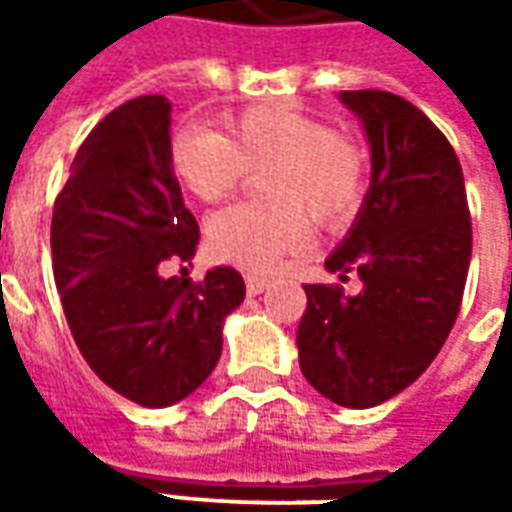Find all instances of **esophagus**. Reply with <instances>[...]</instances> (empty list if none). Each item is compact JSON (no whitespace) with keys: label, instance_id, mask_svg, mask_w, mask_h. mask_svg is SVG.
Masks as SVG:
<instances>
[{"label":"esophagus","instance_id":"esophagus-1","mask_svg":"<svg viewBox=\"0 0 512 512\" xmlns=\"http://www.w3.org/2000/svg\"><path fill=\"white\" fill-rule=\"evenodd\" d=\"M268 285H271V279H266V277H255V274H249V277H246V290H249L252 296L263 293Z\"/></svg>","mask_w":512,"mask_h":512}]
</instances>
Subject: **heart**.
<instances>
[{
	"mask_svg": "<svg viewBox=\"0 0 512 512\" xmlns=\"http://www.w3.org/2000/svg\"><path fill=\"white\" fill-rule=\"evenodd\" d=\"M169 158L180 183L205 202L260 175L268 205H233L208 222V249L224 263L271 274L310 244V216L323 227L351 222L367 194L365 147L296 106H249L224 131L183 126Z\"/></svg>",
	"mask_w": 512,
	"mask_h": 512,
	"instance_id": "heart-1",
	"label": "heart"
}]
</instances>
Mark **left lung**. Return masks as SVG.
<instances>
[{
    "mask_svg": "<svg viewBox=\"0 0 512 512\" xmlns=\"http://www.w3.org/2000/svg\"><path fill=\"white\" fill-rule=\"evenodd\" d=\"M365 123L373 180L326 268L362 290L307 285L299 365L323 397L370 408L403 392L436 359L461 312L472 219L461 161L425 112L384 90H345Z\"/></svg>",
    "mask_w": 512,
    "mask_h": 512,
    "instance_id": "obj_1",
    "label": "left lung"
}]
</instances>
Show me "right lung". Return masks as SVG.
<instances>
[{"label": "right lung", "instance_id": "add662e5", "mask_svg": "<svg viewBox=\"0 0 512 512\" xmlns=\"http://www.w3.org/2000/svg\"><path fill=\"white\" fill-rule=\"evenodd\" d=\"M164 95H142L98 123L54 200L51 263L65 321L95 376L139 406L191 395L222 356V323L244 301L230 266L200 282L161 277L191 260L200 227L169 158Z\"/></svg>", "mask_w": 512, "mask_h": 512}]
</instances>
